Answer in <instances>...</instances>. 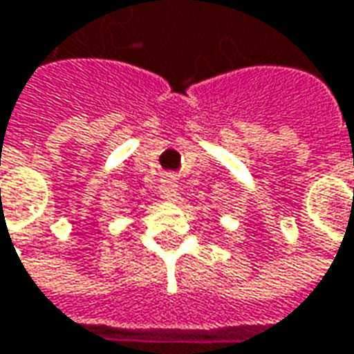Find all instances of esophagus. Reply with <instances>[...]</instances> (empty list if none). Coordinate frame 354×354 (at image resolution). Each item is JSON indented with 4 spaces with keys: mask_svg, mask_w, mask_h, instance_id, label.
Segmentation results:
<instances>
[{
    "mask_svg": "<svg viewBox=\"0 0 354 354\" xmlns=\"http://www.w3.org/2000/svg\"><path fill=\"white\" fill-rule=\"evenodd\" d=\"M161 196L167 201H179V187L173 181H165L161 187Z\"/></svg>",
    "mask_w": 354,
    "mask_h": 354,
    "instance_id": "esophagus-1",
    "label": "esophagus"
}]
</instances>
